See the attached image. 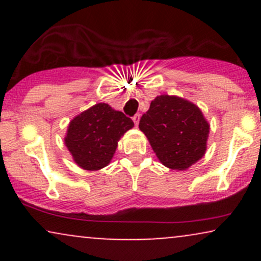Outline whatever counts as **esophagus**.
<instances>
[{
  "label": "esophagus",
  "instance_id": "obj_1",
  "mask_svg": "<svg viewBox=\"0 0 261 261\" xmlns=\"http://www.w3.org/2000/svg\"><path fill=\"white\" fill-rule=\"evenodd\" d=\"M133 120H134V122H135V125H139V122H140V114H136V115L134 116L133 118Z\"/></svg>",
  "mask_w": 261,
  "mask_h": 261
}]
</instances>
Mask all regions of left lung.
I'll use <instances>...</instances> for the list:
<instances>
[{"label":"left lung","instance_id":"obj_1","mask_svg":"<svg viewBox=\"0 0 261 261\" xmlns=\"http://www.w3.org/2000/svg\"><path fill=\"white\" fill-rule=\"evenodd\" d=\"M139 127L161 163L169 169H188L207 149L208 121L196 104L178 95H157Z\"/></svg>","mask_w":261,"mask_h":261}]
</instances>
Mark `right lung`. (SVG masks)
I'll return each mask as SVG.
<instances>
[{
  "label": "right lung",
  "instance_id": "1",
  "mask_svg": "<svg viewBox=\"0 0 261 261\" xmlns=\"http://www.w3.org/2000/svg\"><path fill=\"white\" fill-rule=\"evenodd\" d=\"M133 127L134 121L124 113L98 103L70 121L64 142L74 163L93 172L110 163L119 140Z\"/></svg>",
  "mask_w": 261,
  "mask_h": 261
}]
</instances>
